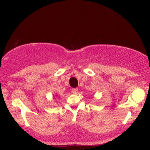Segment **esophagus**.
Returning a JSON list of instances; mask_svg holds the SVG:
<instances>
[{
  "label": "esophagus",
  "mask_w": 150,
  "mask_h": 150,
  "mask_svg": "<svg viewBox=\"0 0 150 150\" xmlns=\"http://www.w3.org/2000/svg\"><path fill=\"white\" fill-rule=\"evenodd\" d=\"M71 91H72L73 93H77V91H78V89L77 88H73Z\"/></svg>",
  "instance_id": "esophagus-1"
}]
</instances>
